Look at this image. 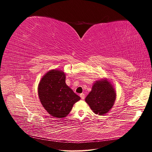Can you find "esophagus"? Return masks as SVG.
Segmentation results:
<instances>
[{
	"instance_id": "34e87169",
	"label": "esophagus",
	"mask_w": 152,
	"mask_h": 152,
	"mask_svg": "<svg viewBox=\"0 0 152 152\" xmlns=\"http://www.w3.org/2000/svg\"><path fill=\"white\" fill-rule=\"evenodd\" d=\"M80 98H81L82 99H84V98H85V94L84 93L80 94Z\"/></svg>"
}]
</instances>
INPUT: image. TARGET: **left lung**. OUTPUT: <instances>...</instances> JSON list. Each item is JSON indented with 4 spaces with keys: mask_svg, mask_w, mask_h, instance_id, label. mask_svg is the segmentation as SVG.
Instances as JSON below:
<instances>
[{
    "mask_svg": "<svg viewBox=\"0 0 152 152\" xmlns=\"http://www.w3.org/2000/svg\"><path fill=\"white\" fill-rule=\"evenodd\" d=\"M115 98L116 93L112 84L102 80L94 84L86 102L96 114L103 115L112 108Z\"/></svg>",
    "mask_w": 152,
    "mask_h": 152,
    "instance_id": "obj_1",
    "label": "left lung"
}]
</instances>
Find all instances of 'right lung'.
I'll use <instances>...</instances> for the list:
<instances>
[{
	"instance_id": "right-lung-1",
	"label": "right lung",
	"mask_w": 152,
	"mask_h": 152,
	"mask_svg": "<svg viewBox=\"0 0 152 152\" xmlns=\"http://www.w3.org/2000/svg\"><path fill=\"white\" fill-rule=\"evenodd\" d=\"M40 102L54 117L63 118L69 114L73 105L80 99L65 83L63 72L53 70L41 79L38 88Z\"/></svg>"
}]
</instances>
